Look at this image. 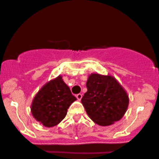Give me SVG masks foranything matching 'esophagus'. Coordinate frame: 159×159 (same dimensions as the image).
Listing matches in <instances>:
<instances>
[{"label": "esophagus", "instance_id": "1", "mask_svg": "<svg viewBox=\"0 0 159 159\" xmlns=\"http://www.w3.org/2000/svg\"><path fill=\"white\" fill-rule=\"evenodd\" d=\"M76 97H77V98H78V100H81V98H82V94H81V93H79V94H78V95H76Z\"/></svg>", "mask_w": 159, "mask_h": 159}]
</instances>
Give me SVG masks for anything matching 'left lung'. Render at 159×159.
Masks as SVG:
<instances>
[{
	"mask_svg": "<svg viewBox=\"0 0 159 159\" xmlns=\"http://www.w3.org/2000/svg\"><path fill=\"white\" fill-rule=\"evenodd\" d=\"M88 91L81 103L92 120L100 126H109L124 116L129 97L121 84L110 75L91 74L88 78Z\"/></svg>",
	"mask_w": 159,
	"mask_h": 159,
	"instance_id": "1",
	"label": "left lung"
}]
</instances>
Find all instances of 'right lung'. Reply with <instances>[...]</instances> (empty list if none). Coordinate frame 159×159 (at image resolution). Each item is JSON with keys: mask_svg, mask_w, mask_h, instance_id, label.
Instances as JSON below:
<instances>
[{"mask_svg": "<svg viewBox=\"0 0 159 159\" xmlns=\"http://www.w3.org/2000/svg\"><path fill=\"white\" fill-rule=\"evenodd\" d=\"M77 98L58 76L44 84L32 100L31 112L37 121L47 127L57 125L66 116L67 109Z\"/></svg>", "mask_w": 159, "mask_h": 159, "instance_id": "1", "label": "right lung"}]
</instances>
